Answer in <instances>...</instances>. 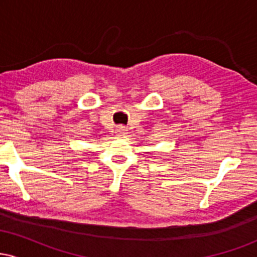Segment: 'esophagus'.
Segmentation results:
<instances>
[{
  "label": "esophagus",
  "instance_id": "esophagus-1",
  "mask_svg": "<svg viewBox=\"0 0 257 257\" xmlns=\"http://www.w3.org/2000/svg\"><path fill=\"white\" fill-rule=\"evenodd\" d=\"M116 133L118 135H124L126 133V128L124 125H118V126H117V129H116Z\"/></svg>",
  "mask_w": 257,
  "mask_h": 257
}]
</instances>
